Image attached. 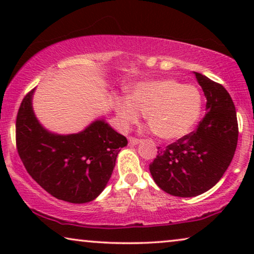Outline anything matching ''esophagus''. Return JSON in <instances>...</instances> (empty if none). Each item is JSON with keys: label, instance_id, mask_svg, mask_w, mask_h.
Returning <instances> with one entry per match:
<instances>
[{"label": "esophagus", "instance_id": "obj_1", "mask_svg": "<svg viewBox=\"0 0 254 254\" xmlns=\"http://www.w3.org/2000/svg\"><path fill=\"white\" fill-rule=\"evenodd\" d=\"M128 141H129L130 145H136V144L140 143V140H138V138H136V137H129V138H128Z\"/></svg>", "mask_w": 254, "mask_h": 254}]
</instances>
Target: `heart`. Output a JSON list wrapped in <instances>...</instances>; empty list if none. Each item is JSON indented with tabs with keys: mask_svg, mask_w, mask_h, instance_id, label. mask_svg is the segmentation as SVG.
Masks as SVG:
<instances>
[{
	"mask_svg": "<svg viewBox=\"0 0 254 254\" xmlns=\"http://www.w3.org/2000/svg\"><path fill=\"white\" fill-rule=\"evenodd\" d=\"M202 110V97L193 85L175 79L144 82L137 84L129 98L118 100L116 111L123 128L145 119L152 131L166 141L179 140L193 130Z\"/></svg>",
	"mask_w": 254,
	"mask_h": 254,
	"instance_id": "obj_1",
	"label": "heart"
}]
</instances>
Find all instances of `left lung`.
<instances>
[{"instance_id":"left-lung-1","label":"left lung","mask_w":254,"mask_h":254,"mask_svg":"<svg viewBox=\"0 0 254 254\" xmlns=\"http://www.w3.org/2000/svg\"><path fill=\"white\" fill-rule=\"evenodd\" d=\"M195 74L206 96L197 128L159 150L149 170L159 189L180 197L200 195L216 185L234 158L238 141L235 104L223 85Z\"/></svg>"}]
</instances>
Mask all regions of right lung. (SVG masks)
<instances>
[{
	"instance_id": "obj_1",
	"label": "right lung",
	"mask_w": 254,
	"mask_h": 254,
	"mask_svg": "<svg viewBox=\"0 0 254 254\" xmlns=\"http://www.w3.org/2000/svg\"><path fill=\"white\" fill-rule=\"evenodd\" d=\"M34 89L16 119L17 151L29 175L59 200L85 203L105 189L127 138L104 119L77 134L60 135L41 126L32 109Z\"/></svg>"
}]
</instances>
